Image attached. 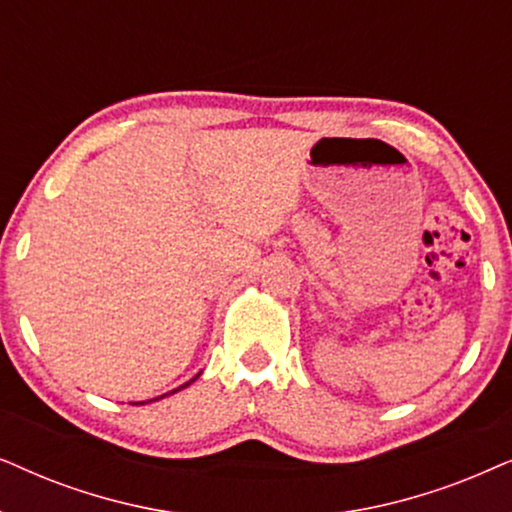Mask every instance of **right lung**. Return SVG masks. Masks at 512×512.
Returning <instances> with one entry per match:
<instances>
[{
	"label": "right lung",
	"instance_id": "add662e5",
	"mask_svg": "<svg viewBox=\"0 0 512 512\" xmlns=\"http://www.w3.org/2000/svg\"><path fill=\"white\" fill-rule=\"evenodd\" d=\"M201 372H203V370H201ZM201 372H199V374H196V377H194V379H189V381H187V384L177 386V388H173V391H168V393H163V395H159V398H152V400H142V403H135V405H145V403H154V400H161V398H166V395H170V393H177V391H182V388H187L189 384H192V381H196V379H199V377H201Z\"/></svg>",
	"mask_w": 512,
	"mask_h": 512
}]
</instances>
